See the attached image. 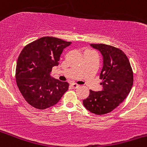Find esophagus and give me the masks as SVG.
Here are the masks:
<instances>
[{
    "label": "esophagus",
    "mask_w": 147,
    "mask_h": 147,
    "mask_svg": "<svg viewBox=\"0 0 147 147\" xmlns=\"http://www.w3.org/2000/svg\"><path fill=\"white\" fill-rule=\"evenodd\" d=\"M71 86H72V88H74V89H77V88H79L80 85H78V84H76V83H72L71 84Z\"/></svg>",
    "instance_id": "1"
}]
</instances>
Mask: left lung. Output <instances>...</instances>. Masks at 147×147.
I'll return each mask as SVG.
<instances>
[{"label": "left lung", "mask_w": 147, "mask_h": 147, "mask_svg": "<svg viewBox=\"0 0 147 147\" xmlns=\"http://www.w3.org/2000/svg\"><path fill=\"white\" fill-rule=\"evenodd\" d=\"M90 46L102 55L103 66L100 75L102 90H90L89 96L82 102L91 113L106 114L119 106L130 92L133 70L127 56L119 48L104 44H91Z\"/></svg>", "instance_id": "obj_1"}]
</instances>
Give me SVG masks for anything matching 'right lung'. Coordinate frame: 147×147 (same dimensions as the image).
Returning <instances> with one entry per match:
<instances>
[{"label":"right lung","instance_id":"right-lung-1","mask_svg":"<svg viewBox=\"0 0 147 147\" xmlns=\"http://www.w3.org/2000/svg\"><path fill=\"white\" fill-rule=\"evenodd\" d=\"M72 44L52 36H44L24 47L16 68L17 86L25 100L44 110L59 102L69 83L52 78L50 72L59 65L62 51Z\"/></svg>","mask_w":147,"mask_h":147}]
</instances>
